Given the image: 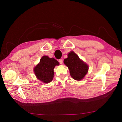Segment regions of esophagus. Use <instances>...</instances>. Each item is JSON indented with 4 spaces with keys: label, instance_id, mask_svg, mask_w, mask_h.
Returning a JSON list of instances; mask_svg holds the SVG:
<instances>
[{
    "label": "esophagus",
    "instance_id": "esophagus-1",
    "mask_svg": "<svg viewBox=\"0 0 122 122\" xmlns=\"http://www.w3.org/2000/svg\"><path fill=\"white\" fill-rule=\"evenodd\" d=\"M58 61H59V63L60 64H63V59H60Z\"/></svg>",
    "mask_w": 122,
    "mask_h": 122
}]
</instances>
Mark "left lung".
Returning <instances> with one entry per match:
<instances>
[{
	"instance_id": "8db88e82",
	"label": "left lung",
	"mask_w": 122,
	"mask_h": 122,
	"mask_svg": "<svg viewBox=\"0 0 122 122\" xmlns=\"http://www.w3.org/2000/svg\"><path fill=\"white\" fill-rule=\"evenodd\" d=\"M64 64L68 67L70 74L74 80L80 81L87 73L88 66L81 61L73 51L68 54V57L64 59Z\"/></svg>"
}]
</instances>
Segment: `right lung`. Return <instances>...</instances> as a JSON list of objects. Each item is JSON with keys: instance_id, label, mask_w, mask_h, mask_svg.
I'll return each mask as SVG.
<instances>
[{"instance_id": "add662e5", "label": "right lung", "mask_w": 122, "mask_h": 122, "mask_svg": "<svg viewBox=\"0 0 122 122\" xmlns=\"http://www.w3.org/2000/svg\"><path fill=\"white\" fill-rule=\"evenodd\" d=\"M56 65H59V63L55 58L43 56L34 69L35 74L39 80L45 83H49L53 80L54 68Z\"/></svg>"}]
</instances>
